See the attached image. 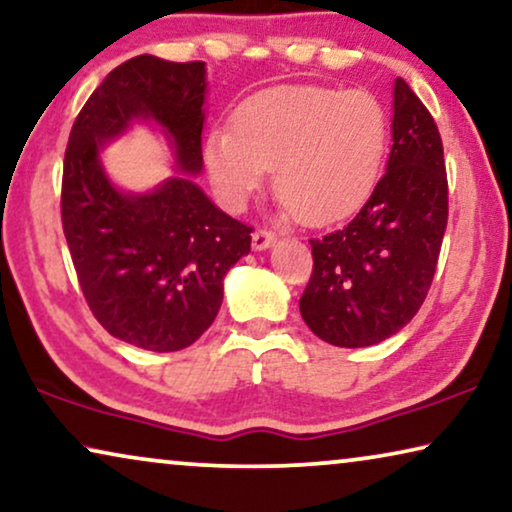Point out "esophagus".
<instances>
[{
  "label": "esophagus",
  "mask_w": 512,
  "mask_h": 512,
  "mask_svg": "<svg viewBox=\"0 0 512 512\" xmlns=\"http://www.w3.org/2000/svg\"><path fill=\"white\" fill-rule=\"evenodd\" d=\"M276 243V234L269 232V229H255L253 232V250H266Z\"/></svg>",
  "instance_id": "1"
}]
</instances>
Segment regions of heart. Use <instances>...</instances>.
<instances>
[{
    "instance_id": "1",
    "label": "heart",
    "mask_w": 512,
    "mask_h": 512,
    "mask_svg": "<svg viewBox=\"0 0 512 512\" xmlns=\"http://www.w3.org/2000/svg\"><path fill=\"white\" fill-rule=\"evenodd\" d=\"M385 148L387 115L371 92L285 85L241 104L234 129H211L204 162L232 211L248 204L273 167L280 211L329 225L364 204Z\"/></svg>"
}]
</instances>
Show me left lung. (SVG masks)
I'll use <instances>...</instances> for the list:
<instances>
[{
    "mask_svg": "<svg viewBox=\"0 0 512 512\" xmlns=\"http://www.w3.org/2000/svg\"><path fill=\"white\" fill-rule=\"evenodd\" d=\"M387 171L348 225L313 239V276L301 318L338 348H366L420 311L448 225L443 143L431 113L403 78L394 81Z\"/></svg>",
    "mask_w": 512,
    "mask_h": 512,
    "instance_id": "1",
    "label": "left lung"
}]
</instances>
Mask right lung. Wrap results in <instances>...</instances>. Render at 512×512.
<instances>
[{
	"mask_svg": "<svg viewBox=\"0 0 512 512\" xmlns=\"http://www.w3.org/2000/svg\"><path fill=\"white\" fill-rule=\"evenodd\" d=\"M206 64L139 55L115 67L71 127L64 153L62 227L78 283L111 336L136 348L192 345L220 311L222 280L250 253V229L194 181L204 169ZM148 124L172 150L177 174L129 193L105 174L111 140Z\"/></svg>",
	"mask_w": 512,
	"mask_h": 512,
	"instance_id": "right-lung-1",
	"label": "right lung"
}]
</instances>
